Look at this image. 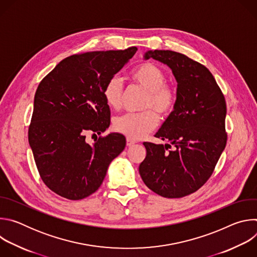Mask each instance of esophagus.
<instances>
[{"label": "esophagus", "mask_w": 257, "mask_h": 257, "mask_svg": "<svg viewBox=\"0 0 257 257\" xmlns=\"http://www.w3.org/2000/svg\"><path fill=\"white\" fill-rule=\"evenodd\" d=\"M136 141L131 139V138H127V146H132L133 144H135Z\"/></svg>", "instance_id": "obj_1"}]
</instances>
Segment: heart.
Returning a JSON list of instances; mask_svg holds the SVG:
<instances>
[{
	"label": "heart",
	"mask_w": 257,
	"mask_h": 257,
	"mask_svg": "<svg viewBox=\"0 0 257 257\" xmlns=\"http://www.w3.org/2000/svg\"><path fill=\"white\" fill-rule=\"evenodd\" d=\"M130 79L148 91L145 107H154L163 117L168 116L175 106L176 92L166 84L165 72L156 64L144 62L130 73ZM122 83L118 77L109 79L102 90L105 103L111 108H119L122 100ZM159 124V116L153 109L139 114H125L115 119L114 128L117 132L131 139H139L154 130Z\"/></svg>",
	"instance_id": "heart-1"
}]
</instances>
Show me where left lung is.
Masks as SVG:
<instances>
[{
    "label": "left lung",
    "instance_id": "1",
    "mask_svg": "<svg viewBox=\"0 0 257 257\" xmlns=\"http://www.w3.org/2000/svg\"><path fill=\"white\" fill-rule=\"evenodd\" d=\"M143 57L172 70L177 94L174 111L156 134L170 143L143 142L146 157L139 174L157 194L184 197L204 185L226 148V100L209 70L187 56L155 50ZM172 145L173 150L167 152Z\"/></svg>",
    "mask_w": 257,
    "mask_h": 257
}]
</instances>
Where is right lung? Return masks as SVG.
Masks as SVG:
<instances>
[{
	"label": "right lung",
	"instance_id": "right-lung-1",
	"mask_svg": "<svg viewBox=\"0 0 257 257\" xmlns=\"http://www.w3.org/2000/svg\"><path fill=\"white\" fill-rule=\"evenodd\" d=\"M136 51L131 47L70 56L36 89L28 141L42 180L58 195L79 200L94 193L108 165L124 151L122 134L109 133L92 144L85 134L108 128L111 111L103 87Z\"/></svg>",
	"mask_w": 257,
	"mask_h": 257
}]
</instances>
